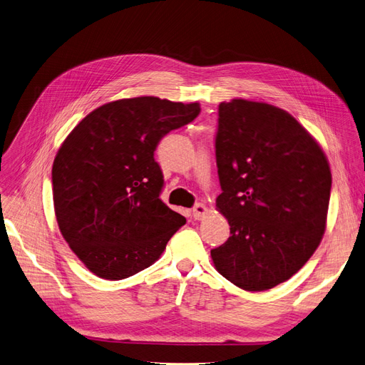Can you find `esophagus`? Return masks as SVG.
<instances>
[{
	"label": "esophagus",
	"mask_w": 365,
	"mask_h": 365,
	"mask_svg": "<svg viewBox=\"0 0 365 365\" xmlns=\"http://www.w3.org/2000/svg\"><path fill=\"white\" fill-rule=\"evenodd\" d=\"M205 213H207V207H205L204 204H195L194 205V209H192V216H194V219L195 220H201L204 216H205Z\"/></svg>",
	"instance_id": "1"
}]
</instances>
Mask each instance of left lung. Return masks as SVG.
<instances>
[{"mask_svg":"<svg viewBox=\"0 0 365 365\" xmlns=\"http://www.w3.org/2000/svg\"><path fill=\"white\" fill-rule=\"evenodd\" d=\"M228 240L212 249L216 270L245 291L292 277L319 246L331 170L321 146L284 110L237 98L219 104L215 140Z\"/></svg>","mask_w":365,"mask_h":365,"instance_id":"obj_1","label":"left lung"}]
</instances>
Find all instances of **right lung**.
Wrapping results in <instances>:
<instances>
[{"label": "right lung", "instance_id": "obj_1", "mask_svg": "<svg viewBox=\"0 0 365 365\" xmlns=\"http://www.w3.org/2000/svg\"><path fill=\"white\" fill-rule=\"evenodd\" d=\"M198 103L123 98L95 108L59 148L52 168L58 225L89 272L120 280L161 257L186 219L160 198L161 138L192 122Z\"/></svg>", "mask_w": 365, "mask_h": 365}]
</instances>
